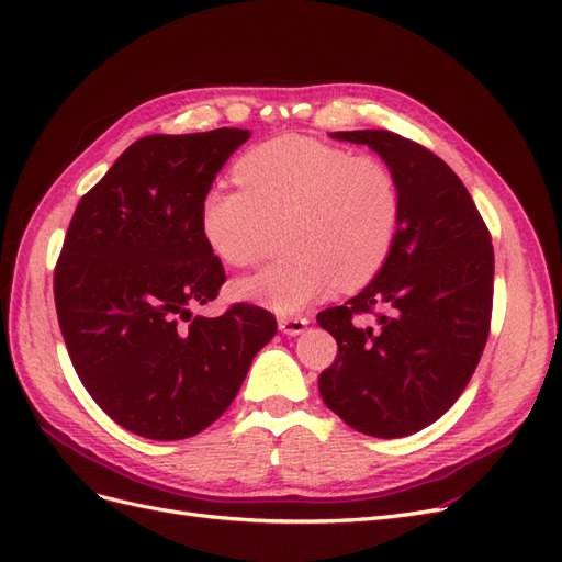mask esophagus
Returning a JSON list of instances; mask_svg holds the SVG:
<instances>
[{"instance_id": "1", "label": "esophagus", "mask_w": 562, "mask_h": 562, "mask_svg": "<svg viewBox=\"0 0 562 562\" xmlns=\"http://www.w3.org/2000/svg\"><path fill=\"white\" fill-rule=\"evenodd\" d=\"M307 323H310L307 316H285V318H279V328L285 335H300L304 328H307Z\"/></svg>"}]
</instances>
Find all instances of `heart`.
<instances>
[{"label":"heart","instance_id":"obj_1","mask_svg":"<svg viewBox=\"0 0 562 562\" xmlns=\"http://www.w3.org/2000/svg\"><path fill=\"white\" fill-rule=\"evenodd\" d=\"M239 184L201 196L203 239L236 269L255 267L283 227L285 258L236 285L241 297L295 314L335 288L375 279L398 241L401 182L386 161L300 135H281L236 161Z\"/></svg>","mask_w":562,"mask_h":562}]
</instances>
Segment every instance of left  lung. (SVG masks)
Here are the masks:
<instances>
[{
  "label": "left lung",
  "instance_id": "1",
  "mask_svg": "<svg viewBox=\"0 0 562 562\" xmlns=\"http://www.w3.org/2000/svg\"><path fill=\"white\" fill-rule=\"evenodd\" d=\"M330 135L372 147L394 168L403 220L380 274L316 316L337 342L318 391L356 431L411 436L450 411L481 361L495 283L492 236L464 182L431 149L382 128Z\"/></svg>",
  "mask_w": 562,
  "mask_h": 562
}]
</instances>
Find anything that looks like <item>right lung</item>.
Wrapping results in <instances>:
<instances>
[{
	"instance_id": "1",
	"label": "right lung",
	"mask_w": 562,
	"mask_h": 562,
	"mask_svg": "<svg viewBox=\"0 0 562 562\" xmlns=\"http://www.w3.org/2000/svg\"><path fill=\"white\" fill-rule=\"evenodd\" d=\"M248 128L145 135L81 196L54 269L58 326L77 375L119 427L190 438L239 394L277 333L271 312L236 302L215 318L225 267L199 209Z\"/></svg>"
}]
</instances>
